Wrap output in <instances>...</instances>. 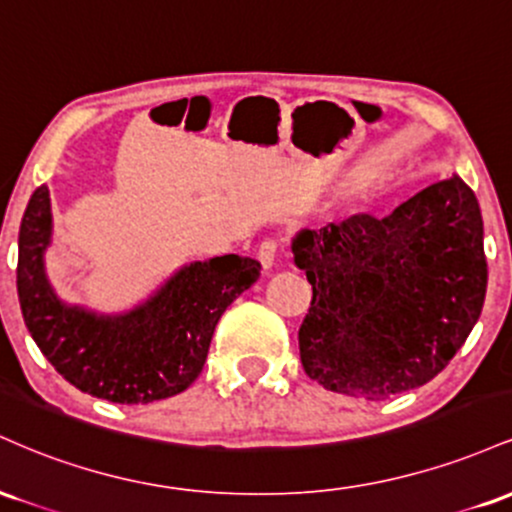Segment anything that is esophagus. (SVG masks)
<instances>
[{"label": "esophagus", "mask_w": 512, "mask_h": 512, "mask_svg": "<svg viewBox=\"0 0 512 512\" xmlns=\"http://www.w3.org/2000/svg\"><path fill=\"white\" fill-rule=\"evenodd\" d=\"M276 257H279V243L276 240H264V243L257 248V260H260V264L264 269H272Z\"/></svg>", "instance_id": "obj_1"}]
</instances>
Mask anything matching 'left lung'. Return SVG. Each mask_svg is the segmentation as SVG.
Here are the masks:
<instances>
[{
    "instance_id": "left-lung-1",
    "label": "left lung",
    "mask_w": 512,
    "mask_h": 512,
    "mask_svg": "<svg viewBox=\"0 0 512 512\" xmlns=\"http://www.w3.org/2000/svg\"><path fill=\"white\" fill-rule=\"evenodd\" d=\"M291 250L313 286L298 330L301 363L325 390L385 399L426 385L481 315L484 221L460 175L390 216L305 228Z\"/></svg>"
}]
</instances>
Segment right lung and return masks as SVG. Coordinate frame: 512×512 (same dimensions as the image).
I'll use <instances>...</instances> for the list:
<instances>
[{"instance_id":"1","label":"right lung","mask_w":512,"mask_h":512,"mask_svg":"<svg viewBox=\"0 0 512 512\" xmlns=\"http://www.w3.org/2000/svg\"><path fill=\"white\" fill-rule=\"evenodd\" d=\"M50 238V190L40 185L19 231L23 322L67 383L115 404H149L185 392L202 373L223 310L260 276V262L250 257H211L182 267L129 313L96 315L62 303L52 291L43 262Z\"/></svg>"}]
</instances>
